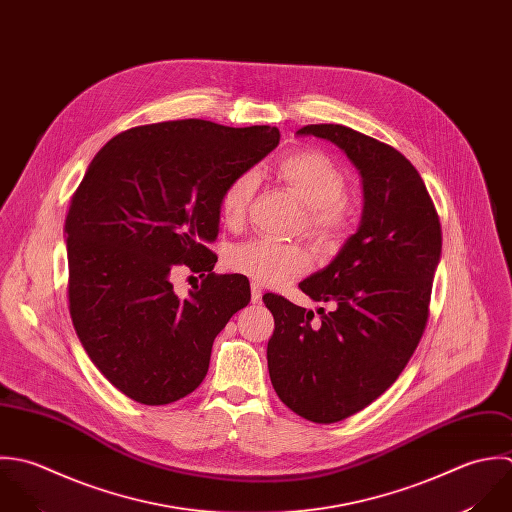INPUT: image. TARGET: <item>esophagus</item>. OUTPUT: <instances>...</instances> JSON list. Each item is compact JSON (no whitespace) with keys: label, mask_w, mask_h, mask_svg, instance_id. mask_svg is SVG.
<instances>
[{"label":"esophagus","mask_w":512,"mask_h":512,"mask_svg":"<svg viewBox=\"0 0 512 512\" xmlns=\"http://www.w3.org/2000/svg\"><path fill=\"white\" fill-rule=\"evenodd\" d=\"M262 302V288L258 284H252V304Z\"/></svg>","instance_id":"1"}]
</instances>
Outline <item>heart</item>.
Segmentation results:
<instances>
[{"label":"heart","instance_id":"b5f03b06","mask_svg":"<svg viewBox=\"0 0 512 512\" xmlns=\"http://www.w3.org/2000/svg\"><path fill=\"white\" fill-rule=\"evenodd\" d=\"M276 176L286 182L306 204V224L322 242H332L347 228V182L340 167L318 151H296L282 157ZM256 174H236L220 194V218L226 226H240L256 190ZM314 264L312 250L302 242L252 238L230 248L226 266L262 286H282L308 272Z\"/></svg>","mask_w":512,"mask_h":512}]
</instances>
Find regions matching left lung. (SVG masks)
Returning a JSON list of instances; mask_svg holds the SVG:
<instances>
[{
    "label": "left lung",
    "mask_w": 512,
    "mask_h": 512,
    "mask_svg": "<svg viewBox=\"0 0 512 512\" xmlns=\"http://www.w3.org/2000/svg\"><path fill=\"white\" fill-rule=\"evenodd\" d=\"M300 137L334 143L359 171L361 220L338 256L300 282L314 312L264 296L274 316L268 371L300 417L336 423L385 393L423 336L441 224L417 169L393 147L343 125H308Z\"/></svg>",
    "instance_id": "obj_1"
}]
</instances>
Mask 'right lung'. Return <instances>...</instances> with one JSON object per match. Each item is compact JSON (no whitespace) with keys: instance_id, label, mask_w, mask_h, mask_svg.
Returning a JSON list of instances; mask_svg holds the SVG:
<instances>
[{"instance_id":"right-lung-1","label":"right lung","mask_w":512,"mask_h":512,"mask_svg":"<svg viewBox=\"0 0 512 512\" xmlns=\"http://www.w3.org/2000/svg\"><path fill=\"white\" fill-rule=\"evenodd\" d=\"M280 143L276 127L200 119L129 129L91 161L65 218L69 312L95 367L127 397L167 405L204 379L212 341L248 306L242 274H214L220 194ZM180 263L203 276L173 294Z\"/></svg>"}]
</instances>
